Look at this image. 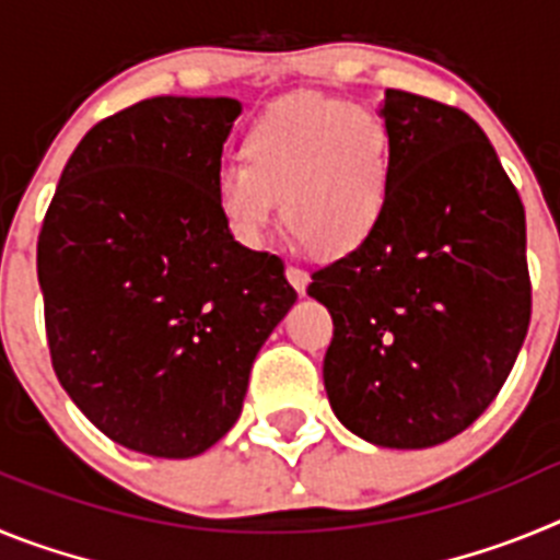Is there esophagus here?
Returning a JSON list of instances; mask_svg holds the SVG:
<instances>
[{"label": "esophagus", "mask_w": 560, "mask_h": 560, "mask_svg": "<svg viewBox=\"0 0 560 560\" xmlns=\"http://www.w3.org/2000/svg\"><path fill=\"white\" fill-rule=\"evenodd\" d=\"M285 277H289V283L294 285L300 294H305V285H308V275H305L300 266H289V269H285Z\"/></svg>", "instance_id": "obj_1"}]
</instances>
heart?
Instances as JSON below:
<instances>
[{
  "mask_svg": "<svg viewBox=\"0 0 560 560\" xmlns=\"http://www.w3.org/2000/svg\"><path fill=\"white\" fill-rule=\"evenodd\" d=\"M244 162L215 173L221 221L244 246H260L277 212L323 255H348L375 232L389 196L393 140L384 117L348 101L294 95L257 114Z\"/></svg>",
  "mask_w": 560,
  "mask_h": 560,
  "instance_id": "b5f03b06",
  "label": "heart"
}]
</instances>
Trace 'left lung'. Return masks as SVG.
Here are the masks:
<instances>
[{"label":"left lung","instance_id":"1","mask_svg":"<svg viewBox=\"0 0 560 560\" xmlns=\"http://www.w3.org/2000/svg\"><path fill=\"white\" fill-rule=\"evenodd\" d=\"M378 114L393 140L373 235L311 275L334 316L323 375L330 409L381 448L465 432L511 375L530 325L527 226L482 128L398 89Z\"/></svg>","mask_w":560,"mask_h":560}]
</instances>
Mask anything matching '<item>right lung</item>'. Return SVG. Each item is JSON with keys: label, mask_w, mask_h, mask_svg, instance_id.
<instances>
[{"label": "right lung", "mask_w": 560, "mask_h": 560, "mask_svg": "<svg viewBox=\"0 0 560 560\" xmlns=\"http://www.w3.org/2000/svg\"><path fill=\"white\" fill-rule=\"evenodd\" d=\"M232 97H151L78 142L38 235L61 387L106 438L187 459L241 418L257 350L296 291L241 246L212 185Z\"/></svg>", "instance_id": "add662e5"}]
</instances>
